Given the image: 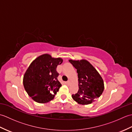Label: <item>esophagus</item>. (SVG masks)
<instances>
[{
  "mask_svg": "<svg viewBox=\"0 0 132 132\" xmlns=\"http://www.w3.org/2000/svg\"><path fill=\"white\" fill-rule=\"evenodd\" d=\"M70 83H71V81H70V80H69L68 81V82H66V84H67V85H70Z\"/></svg>",
  "mask_w": 132,
  "mask_h": 132,
  "instance_id": "obj_1",
  "label": "esophagus"
}]
</instances>
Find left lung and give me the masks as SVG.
<instances>
[{
  "mask_svg": "<svg viewBox=\"0 0 132 132\" xmlns=\"http://www.w3.org/2000/svg\"><path fill=\"white\" fill-rule=\"evenodd\" d=\"M69 62L77 69L79 89L72 97L78 104H89L95 102L102 94L104 88L102 77L94 67L85 60Z\"/></svg>",
  "mask_w": 132,
  "mask_h": 132,
  "instance_id": "1",
  "label": "left lung"
}]
</instances>
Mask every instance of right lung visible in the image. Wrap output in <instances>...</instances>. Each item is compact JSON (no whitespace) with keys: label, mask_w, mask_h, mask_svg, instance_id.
Listing matches in <instances>:
<instances>
[{"label":"right lung","mask_w":132,"mask_h":132,"mask_svg":"<svg viewBox=\"0 0 132 132\" xmlns=\"http://www.w3.org/2000/svg\"><path fill=\"white\" fill-rule=\"evenodd\" d=\"M63 62L61 58H52L44 54L30 63L23 77V85L27 94L35 102L46 103L54 99L62 85L57 79L56 70Z\"/></svg>","instance_id":"obj_1"}]
</instances>
